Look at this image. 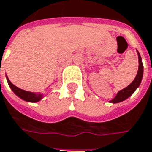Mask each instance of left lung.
<instances>
[{
    "label": "left lung",
    "mask_w": 152,
    "mask_h": 152,
    "mask_svg": "<svg viewBox=\"0 0 152 152\" xmlns=\"http://www.w3.org/2000/svg\"><path fill=\"white\" fill-rule=\"evenodd\" d=\"M137 54H138V59H139V69L138 72H137V75L135 76V78L134 79V81L129 85L127 87L124 88L123 90L119 91L117 93L116 97H114L113 99H112L110 102L112 103H117V102H120L127 99L128 97H129L137 89L141 82L142 80V76H143V64H142V60H141V57L139 54V52L137 51Z\"/></svg>",
    "instance_id": "1"
}]
</instances>
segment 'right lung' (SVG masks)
Listing matches in <instances>:
<instances>
[{"label": "right lung", "mask_w": 152, "mask_h": 152, "mask_svg": "<svg viewBox=\"0 0 152 152\" xmlns=\"http://www.w3.org/2000/svg\"><path fill=\"white\" fill-rule=\"evenodd\" d=\"M7 80L8 85L11 87V89L13 91V92L19 97L21 99H23L24 101L30 102H37L40 101L43 97V95L41 93H35V92H28V91H24L23 89H20L18 86H14L13 84L10 81L7 76Z\"/></svg>", "instance_id": "right-lung-1"}]
</instances>
